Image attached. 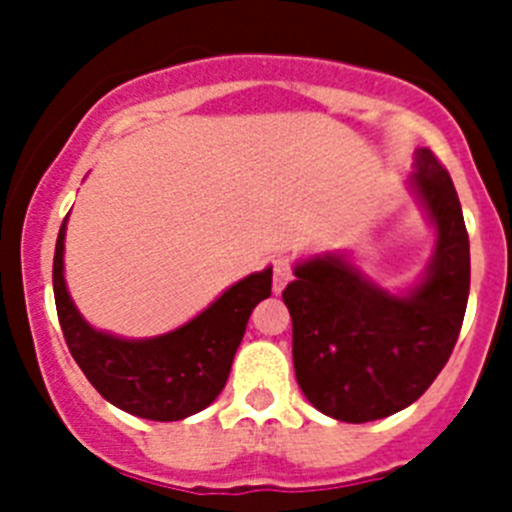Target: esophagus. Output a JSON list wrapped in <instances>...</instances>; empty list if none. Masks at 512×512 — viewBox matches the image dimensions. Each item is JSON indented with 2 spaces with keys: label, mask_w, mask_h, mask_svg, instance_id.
<instances>
[{
  "label": "esophagus",
  "mask_w": 512,
  "mask_h": 512,
  "mask_svg": "<svg viewBox=\"0 0 512 512\" xmlns=\"http://www.w3.org/2000/svg\"><path fill=\"white\" fill-rule=\"evenodd\" d=\"M274 274H271V284H274V292H282L284 287H287V282L292 279V261L287 259V256H279L277 261H274Z\"/></svg>",
  "instance_id": "34e87169"
}]
</instances>
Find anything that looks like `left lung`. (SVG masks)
<instances>
[{"label": "left lung", "mask_w": 512, "mask_h": 512, "mask_svg": "<svg viewBox=\"0 0 512 512\" xmlns=\"http://www.w3.org/2000/svg\"><path fill=\"white\" fill-rule=\"evenodd\" d=\"M415 194L436 228L423 279L395 295L341 253L295 266L282 300L292 315L300 390L330 418L369 423L408 408L438 377L469 300V235L449 171L428 148L413 153Z\"/></svg>", "instance_id": "1"}]
</instances>
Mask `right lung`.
Instances as JSON below:
<instances>
[{
	"label": "right lung",
	"instance_id": "1",
	"mask_svg": "<svg viewBox=\"0 0 512 512\" xmlns=\"http://www.w3.org/2000/svg\"><path fill=\"white\" fill-rule=\"evenodd\" d=\"M63 238L66 220L53 256L58 323L94 390L125 413L161 423L205 410L228 382L253 307L271 295V269L235 282L182 328L135 341L102 333L81 318L63 279Z\"/></svg>",
	"mask_w": 512,
	"mask_h": 512
}]
</instances>
